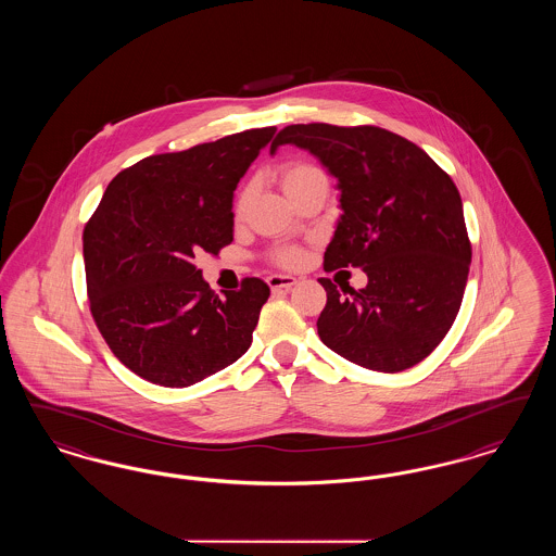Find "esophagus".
Wrapping results in <instances>:
<instances>
[{
  "label": "esophagus",
  "instance_id": "34e87169",
  "mask_svg": "<svg viewBox=\"0 0 556 556\" xmlns=\"http://www.w3.org/2000/svg\"><path fill=\"white\" fill-rule=\"evenodd\" d=\"M266 283L273 291H290L298 283V279L291 275H270Z\"/></svg>",
  "mask_w": 556,
  "mask_h": 556
}]
</instances>
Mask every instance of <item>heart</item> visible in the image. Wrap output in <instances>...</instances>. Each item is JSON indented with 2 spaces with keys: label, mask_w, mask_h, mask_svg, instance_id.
<instances>
[{
  "label": "heart",
  "mask_w": 556,
  "mask_h": 556,
  "mask_svg": "<svg viewBox=\"0 0 556 556\" xmlns=\"http://www.w3.org/2000/svg\"><path fill=\"white\" fill-rule=\"evenodd\" d=\"M318 175H325V173H323L318 166H315V164L302 162V160L286 162V164H281L279 170H277L279 186L283 187V191L290 195L291 200H293L304 187L308 186L315 177H318ZM248 200H250V187H241L238 191V195H236V200H233V216H236V218L243 216L245 206H248ZM268 258H270V263H275V265L291 268V266H298L302 263L304 254H302V250H300L298 245H281V248H275V250L268 254Z\"/></svg>",
  "instance_id": "b5f03b06"
}]
</instances>
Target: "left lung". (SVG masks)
I'll return each instance as SVG.
<instances>
[{
  "label": "left lung",
  "mask_w": 556,
  "mask_h": 556,
  "mask_svg": "<svg viewBox=\"0 0 556 556\" xmlns=\"http://www.w3.org/2000/svg\"><path fill=\"white\" fill-rule=\"evenodd\" d=\"M293 143L340 181L342 218L323 266L363 268L367 288L318 279L327 304L320 342L365 369L397 372L427 358L458 315L471 265L460 193L419 146L361 125H290L270 154Z\"/></svg>",
  "instance_id": "1"
}]
</instances>
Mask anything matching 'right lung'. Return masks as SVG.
<instances>
[{"instance_id": "right-lung-1", "label": "right lung", "mask_w": 556, "mask_h": 556, "mask_svg": "<svg viewBox=\"0 0 556 556\" xmlns=\"http://www.w3.org/2000/svg\"><path fill=\"white\" fill-rule=\"evenodd\" d=\"M248 129L121 170L83 229L87 295L112 354L135 375L187 388L233 365L270 290L245 277L218 298L195 266L233 241V191L275 135Z\"/></svg>"}]
</instances>
